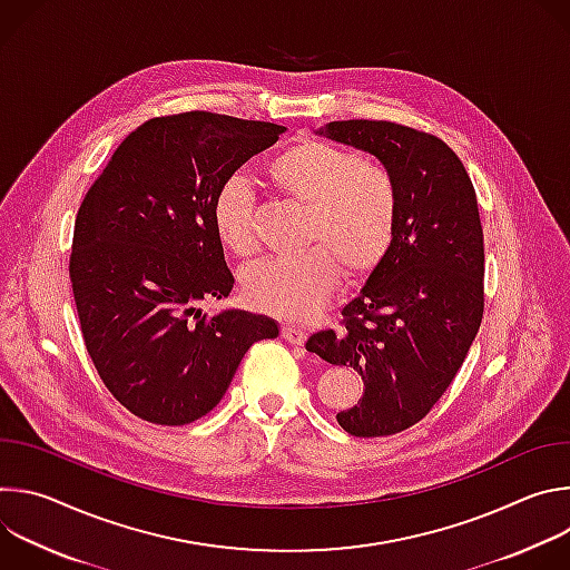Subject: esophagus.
Wrapping results in <instances>:
<instances>
[{
  "label": "esophagus",
  "mask_w": 570,
  "mask_h": 570,
  "mask_svg": "<svg viewBox=\"0 0 570 570\" xmlns=\"http://www.w3.org/2000/svg\"><path fill=\"white\" fill-rule=\"evenodd\" d=\"M282 338L288 341L291 345H304L306 332L302 327H295V324H282Z\"/></svg>",
  "instance_id": "esophagus-1"
}]
</instances>
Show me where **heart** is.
I'll return each mask as SVG.
<instances>
[{
  "instance_id": "b5f03b06",
  "label": "heart",
  "mask_w": 570,
  "mask_h": 570,
  "mask_svg": "<svg viewBox=\"0 0 570 570\" xmlns=\"http://www.w3.org/2000/svg\"><path fill=\"white\" fill-rule=\"evenodd\" d=\"M264 174L282 196L306 207V248L248 268L243 295L257 311L306 320L330 302L341 273L356 282L385 262L399 225V183L381 159L317 137L284 144L266 159ZM209 216L232 255L248 259L259 250L257 191L248 180H223Z\"/></svg>"
}]
</instances>
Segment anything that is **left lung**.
<instances>
[{"label": "left lung", "instance_id": "obj_1", "mask_svg": "<svg viewBox=\"0 0 570 570\" xmlns=\"http://www.w3.org/2000/svg\"><path fill=\"white\" fill-rule=\"evenodd\" d=\"M332 139L370 150L399 183L392 250L341 330L306 350L363 374V399L336 415L356 438H385L424 420L451 385L480 330L484 246L475 189L460 157L433 132L379 119L332 121Z\"/></svg>", "mask_w": 570, "mask_h": 570}]
</instances>
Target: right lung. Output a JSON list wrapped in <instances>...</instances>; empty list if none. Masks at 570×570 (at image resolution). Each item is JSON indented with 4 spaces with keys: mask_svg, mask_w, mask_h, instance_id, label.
<instances>
[{
    "mask_svg": "<svg viewBox=\"0 0 570 570\" xmlns=\"http://www.w3.org/2000/svg\"><path fill=\"white\" fill-rule=\"evenodd\" d=\"M282 132L207 110L153 117L126 135L80 203L69 255L80 334L104 385L144 422L200 420L243 354L279 334L266 315L198 306L234 286L212 196Z\"/></svg>",
    "mask_w": 570,
    "mask_h": 570,
    "instance_id": "obj_1",
    "label": "right lung"
}]
</instances>
